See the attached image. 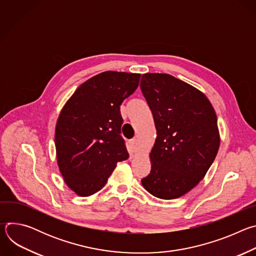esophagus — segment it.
<instances>
[{
    "label": "esophagus",
    "instance_id": "obj_1",
    "mask_svg": "<svg viewBox=\"0 0 256 256\" xmlns=\"http://www.w3.org/2000/svg\"><path fill=\"white\" fill-rule=\"evenodd\" d=\"M130 150L132 153L136 152V150H138V140L136 138L130 140Z\"/></svg>",
    "mask_w": 256,
    "mask_h": 256
}]
</instances>
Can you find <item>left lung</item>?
Instances as JSON below:
<instances>
[{
    "label": "left lung",
    "instance_id": "left-lung-1",
    "mask_svg": "<svg viewBox=\"0 0 256 256\" xmlns=\"http://www.w3.org/2000/svg\"><path fill=\"white\" fill-rule=\"evenodd\" d=\"M140 90L157 130L151 172L142 184L158 198H180L204 177L220 147L214 107L202 92L168 74H144Z\"/></svg>",
    "mask_w": 256,
    "mask_h": 256
}]
</instances>
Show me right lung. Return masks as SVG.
Instances as JSON below:
<instances>
[{"instance_id":"obj_1","label":"right lung","mask_w":256,"mask_h":256,"mask_svg":"<svg viewBox=\"0 0 256 256\" xmlns=\"http://www.w3.org/2000/svg\"><path fill=\"white\" fill-rule=\"evenodd\" d=\"M140 74L107 70L83 83L62 107L56 150L66 186L80 196L99 192L128 153L122 132L120 104L138 86Z\"/></svg>"}]
</instances>
